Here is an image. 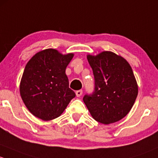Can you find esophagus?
Returning <instances> with one entry per match:
<instances>
[{
    "label": "esophagus",
    "instance_id": "esophagus-1",
    "mask_svg": "<svg viewBox=\"0 0 158 158\" xmlns=\"http://www.w3.org/2000/svg\"><path fill=\"white\" fill-rule=\"evenodd\" d=\"M82 94H83L82 90H77V91H76V96H77V97H81V96L82 95Z\"/></svg>",
    "mask_w": 158,
    "mask_h": 158
}]
</instances>
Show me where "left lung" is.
<instances>
[{"instance_id":"8db88e82","label":"left lung","mask_w":158,"mask_h":158,"mask_svg":"<svg viewBox=\"0 0 158 158\" xmlns=\"http://www.w3.org/2000/svg\"><path fill=\"white\" fill-rule=\"evenodd\" d=\"M95 80L94 92L83 98L96 121L108 125L124 118L137 98L139 87L131 67L120 55L104 51L87 55Z\"/></svg>"}]
</instances>
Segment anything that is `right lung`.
<instances>
[{"mask_svg":"<svg viewBox=\"0 0 158 158\" xmlns=\"http://www.w3.org/2000/svg\"><path fill=\"white\" fill-rule=\"evenodd\" d=\"M73 53L43 50L27 62L19 84L21 98L34 116L49 121L60 116L75 93L69 88L65 70Z\"/></svg>","mask_w":158,"mask_h":158,"instance_id":"1","label":"right lung"}]
</instances>
